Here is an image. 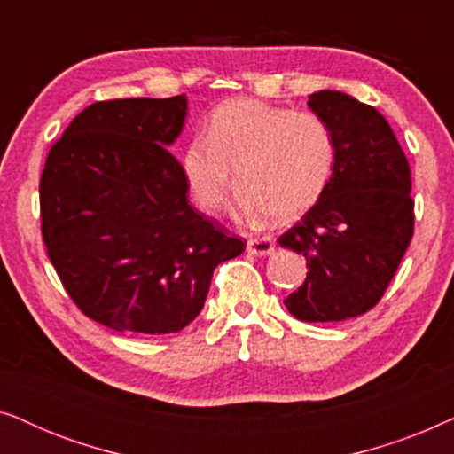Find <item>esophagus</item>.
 <instances>
[{
    "label": "esophagus",
    "mask_w": 454,
    "mask_h": 454,
    "mask_svg": "<svg viewBox=\"0 0 454 454\" xmlns=\"http://www.w3.org/2000/svg\"><path fill=\"white\" fill-rule=\"evenodd\" d=\"M246 247L252 256H269L275 250V239H272V235H262V238L247 239Z\"/></svg>",
    "instance_id": "1"
}]
</instances>
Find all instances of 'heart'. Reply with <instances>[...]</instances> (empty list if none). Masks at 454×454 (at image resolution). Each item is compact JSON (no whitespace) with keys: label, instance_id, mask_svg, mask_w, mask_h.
<instances>
[{"label":"heart","instance_id":"1","mask_svg":"<svg viewBox=\"0 0 454 454\" xmlns=\"http://www.w3.org/2000/svg\"><path fill=\"white\" fill-rule=\"evenodd\" d=\"M334 157L333 129L314 111L235 98L213 111L207 138L185 148L184 171L207 213L227 202L233 171L246 215L291 221L325 194Z\"/></svg>","mask_w":454,"mask_h":454}]
</instances>
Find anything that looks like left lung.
<instances>
[{"label":"left lung","mask_w":454,"mask_h":454,"mask_svg":"<svg viewBox=\"0 0 454 454\" xmlns=\"http://www.w3.org/2000/svg\"><path fill=\"white\" fill-rule=\"evenodd\" d=\"M333 129L334 169L325 194L278 244L306 256L308 275L285 306L297 320L340 322L382 300L409 241L411 169L388 121L345 92L308 101Z\"/></svg>","instance_id":"8db88e82"}]
</instances>
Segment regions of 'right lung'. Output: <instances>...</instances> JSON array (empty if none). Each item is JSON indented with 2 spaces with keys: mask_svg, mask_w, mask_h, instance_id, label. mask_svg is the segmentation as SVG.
I'll use <instances>...</instances> for the list:
<instances>
[{
  "mask_svg": "<svg viewBox=\"0 0 454 454\" xmlns=\"http://www.w3.org/2000/svg\"><path fill=\"white\" fill-rule=\"evenodd\" d=\"M185 95L111 98L74 117L41 173V233L66 294L90 320L136 337L200 314L216 266L246 239L188 202L169 153Z\"/></svg>",
  "mask_w": 454,
  "mask_h": 454,
  "instance_id": "1",
  "label": "right lung"
}]
</instances>
